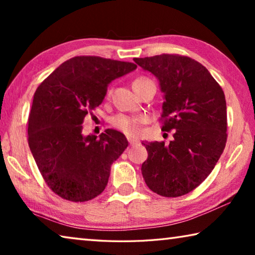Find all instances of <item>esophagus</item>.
<instances>
[{"label": "esophagus", "instance_id": "34e87169", "mask_svg": "<svg viewBox=\"0 0 255 255\" xmlns=\"http://www.w3.org/2000/svg\"><path fill=\"white\" fill-rule=\"evenodd\" d=\"M128 143H129V145H130V146H133V145L138 144V140L137 139H133V138H128Z\"/></svg>", "mask_w": 255, "mask_h": 255}]
</instances>
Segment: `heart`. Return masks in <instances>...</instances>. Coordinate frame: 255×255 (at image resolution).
Instances as JSON below:
<instances>
[{
    "label": "heart",
    "mask_w": 255,
    "mask_h": 255,
    "mask_svg": "<svg viewBox=\"0 0 255 255\" xmlns=\"http://www.w3.org/2000/svg\"><path fill=\"white\" fill-rule=\"evenodd\" d=\"M152 82L146 77H137V79L132 82V88H137L145 83ZM146 119L144 116H129L125 114H118L115 117L111 118V125L116 129L123 131L125 135L127 136H137L140 132V126L144 123H146Z\"/></svg>",
    "instance_id": "heart-1"
}]
</instances>
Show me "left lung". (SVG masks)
<instances>
[{
    "mask_svg": "<svg viewBox=\"0 0 255 255\" xmlns=\"http://www.w3.org/2000/svg\"><path fill=\"white\" fill-rule=\"evenodd\" d=\"M133 60L158 79L164 93L162 130H175L169 145L144 143L148 157L141 174L159 196L187 195L204 182L225 148V94L208 70L188 56L162 54Z\"/></svg>",
    "mask_w": 255,
    "mask_h": 255,
    "instance_id": "obj_1",
    "label": "left lung"
}]
</instances>
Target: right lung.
Segmentation results:
<instances>
[{
	"label": "right lung",
	"mask_w": 255,
	"mask_h": 255,
	"mask_svg": "<svg viewBox=\"0 0 255 255\" xmlns=\"http://www.w3.org/2000/svg\"><path fill=\"white\" fill-rule=\"evenodd\" d=\"M136 64L99 56H76L41 82L28 119V143L51 191L84 202L105 190L111 164L127 148L124 133L106 129L99 138L82 135L85 116L100 106L108 84Z\"/></svg>",
	"instance_id": "1"
}]
</instances>
